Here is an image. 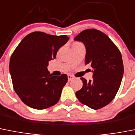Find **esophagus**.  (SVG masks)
<instances>
[{
    "instance_id": "obj_1",
    "label": "esophagus",
    "mask_w": 135,
    "mask_h": 135,
    "mask_svg": "<svg viewBox=\"0 0 135 135\" xmlns=\"http://www.w3.org/2000/svg\"><path fill=\"white\" fill-rule=\"evenodd\" d=\"M68 81H71V80L74 79V77H73L72 76H71V75H68Z\"/></svg>"
}]
</instances>
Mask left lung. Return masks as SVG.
<instances>
[{
	"instance_id": "1",
	"label": "left lung",
	"mask_w": 135,
	"mask_h": 135,
	"mask_svg": "<svg viewBox=\"0 0 135 135\" xmlns=\"http://www.w3.org/2000/svg\"><path fill=\"white\" fill-rule=\"evenodd\" d=\"M74 41L85 45L86 64L93 72L92 80L80 78L83 86L76 92V97L90 108H103L115 97L120 86L124 73L120 52L106 34L94 29L83 31Z\"/></svg>"
}]
</instances>
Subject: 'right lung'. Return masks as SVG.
Masks as SVG:
<instances>
[{"instance_id":"obj_1","label":"right lung","mask_w":135,"mask_h":135,"mask_svg":"<svg viewBox=\"0 0 135 135\" xmlns=\"http://www.w3.org/2000/svg\"><path fill=\"white\" fill-rule=\"evenodd\" d=\"M69 39L67 35L33 32L21 41L12 54L9 70L13 88L27 106L42 110L57 103L68 76H53L47 66Z\"/></svg>"}]
</instances>
